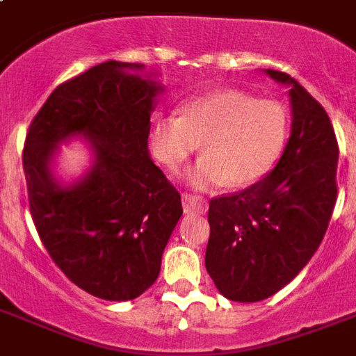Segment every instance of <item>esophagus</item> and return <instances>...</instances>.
<instances>
[{
	"label": "esophagus",
	"mask_w": 356,
	"mask_h": 356,
	"mask_svg": "<svg viewBox=\"0 0 356 356\" xmlns=\"http://www.w3.org/2000/svg\"><path fill=\"white\" fill-rule=\"evenodd\" d=\"M183 207L184 212H195V214H203L207 212V200L201 195L195 194H183Z\"/></svg>",
	"instance_id": "34e87169"
}]
</instances>
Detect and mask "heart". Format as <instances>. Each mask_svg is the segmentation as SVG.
Returning a JSON list of instances; mask_svg holds the SVG:
<instances>
[{
    "mask_svg": "<svg viewBox=\"0 0 356 356\" xmlns=\"http://www.w3.org/2000/svg\"><path fill=\"white\" fill-rule=\"evenodd\" d=\"M288 111L277 99H254L240 90L192 97L179 114H156L151 122L153 153L168 170H179L201 142L192 183H225L242 188L275 166L288 140Z\"/></svg>",
    "mask_w": 356,
    "mask_h": 356,
    "instance_id": "obj_1",
    "label": "heart"
}]
</instances>
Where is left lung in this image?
Listing matches in <instances>:
<instances>
[{
	"instance_id": "left-lung-1",
	"label": "left lung",
	"mask_w": 356,
	"mask_h": 356,
	"mask_svg": "<svg viewBox=\"0 0 356 356\" xmlns=\"http://www.w3.org/2000/svg\"><path fill=\"white\" fill-rule=\"evenodd\" d=\"M266 74L290 86L286 147L262 181L209 203L207 271L238 303L270 298L303 270L325 236L338 194V142L325 108L284 72Z\"/></svg>"
}]
</instances>
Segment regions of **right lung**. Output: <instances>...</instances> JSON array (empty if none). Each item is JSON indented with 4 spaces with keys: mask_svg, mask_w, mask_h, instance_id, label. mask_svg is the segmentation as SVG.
<instances>
[{
    "mask_svg": "<svg viewBox=\"0 0 356 356\" xmlns=\"http://www.w3.org/2000/svg\"><path fill=\"white\" fill-rule=\"evenodd\" d=\"M142 64L107 60L58 85L36 113L24 172L36 233L70 281L99 299L129 301L156 281L181 195L147 151L162 86ZM81 134L95 151L85 178L64 187L51 172L57 143Z\"/></svg>",
    "mask_w": 356,
    "mask_h": 356,
    "instance_id": "1",
    "label": "right lung"
}]
</instances>
